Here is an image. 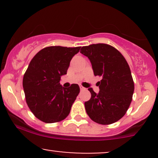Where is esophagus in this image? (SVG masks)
Wrapping results in <instances>:
<instances>
[{
	"label": "esophagus",
	"mask_w": 158,
	"mask_h": 158,
	"mask_svg": "<svg viewBox=\"0 0 158 158\" xmlns=\"http://www.w3.org/2000/svg\"><path fill=\"white\" fill-rule=\"evenodd\" d=\"M79 88H80V90H85V88H84V87L81 86V85H80V86H79Z\"/></svg>",
	"instance_id": "obj_1"
}]
</instances>
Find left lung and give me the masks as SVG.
Wrapping results in <instances>:
<instances>
[{
  "label": "left lung",
  "instance_id": "8db88e82",
  "mask_svg": "<svg viewBox=\"0 0 158 158\" xmlns=\"http://www.w3.org/2000/svg\"><path fill=\"white\" fill-rule=\"evenodd\" d=\"M80 52L89 59L94 76H99V93L91 88L85 110L94 122L109 125L120 119L129 108L135 90L128 63L114 47L106 44L82 47Z\"/></svg>",
  "mask_w": 158,
  "mask_h": 158
}]
</instances>
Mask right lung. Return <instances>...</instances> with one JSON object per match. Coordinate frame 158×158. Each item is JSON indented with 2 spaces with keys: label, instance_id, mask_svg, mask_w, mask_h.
Returning a JSON list of instances; mask_svg holds the SVG:
<instances>
[{
  "label": "right lung",
  "instance_id": "add662e5",
  "mask_svg": "<svg viewBox=\"0 0 158 158\" xmlns=\"http://www.w3.org/2000/svg\"><path fill=\"white\" fill-rule=\"evenodd\" d=\"M80 48L48 47L30 61L23 76V88L29 108L42 122H59L70 114L80 89L77 84L64 88L60 80Z\"/></svg>",
  "mask_w": 158,
  "mask_h": 158
}]
</instances>
